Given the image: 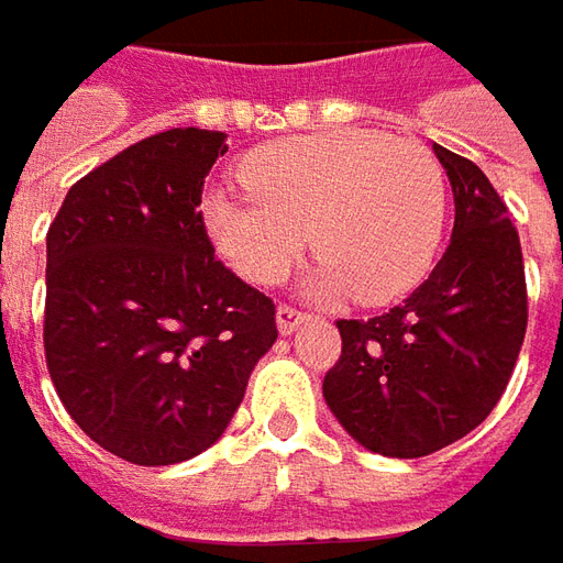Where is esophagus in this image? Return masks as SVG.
Masks as SVG:
<instances>
[{
	"instance_id": "esophagus-1",
	"label": "esophagus",
	"mask_w": 563,
	"mask_h": 563,
	"mask_svg": "<svg viewBox=\"0 0 563 563\" xmlns=\"http://www.w3.org/2000/svg\"><path fill=\"white\" fill-rule=\"evenodd\" d=\"M275 321H278V331L288 336V333L297 331L300 324H306V321H309V316H306V312H300V309H294V306L285 303V306H278V312H275Z\"/></svg>"
}]
</instances>
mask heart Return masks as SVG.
I'll list each match as a JSON object with an SVG mask.
<instances>
[{
    "label": "heart",
    "mask_w": 563,
    "mask_h": 563,
    "mask_svg": "<svg viewBox=\"0 0 563 563\" xmlns=\"http://www.w3.org/2000/svg\"><path fill=\"white\" fill-rule=\"evenodd\" d=\"M244 199L211 192L201 220L217 254L251 285H278L309 244L319 294L383 303L420 285L435 260L448 186L413 141L340 128L266 143L239 168Z\"/></svg>",
    "instance_id": "b5f03b06"
}]
</instances>
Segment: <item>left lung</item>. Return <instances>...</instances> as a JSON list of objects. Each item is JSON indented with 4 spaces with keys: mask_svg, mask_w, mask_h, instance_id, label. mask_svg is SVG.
I'll return each instance as SVG.
<instances>
[{
    "mask_svg": "<svg viewBox=\"0 0 563 563\" xmlns=\"http://www.w3.org/2000/svg\"><path fill=\"white\" fill-rule=\"evenodd\" d=\"M453 189V235L420 288L374 319H340L324 401L367 451L429 456L487 420L527 331L518 230L484 170L432 143Z\"/></svg>",
    "mask_w": 563,
    "mask_h": 563,
    "instance_id": "8db88e82",
    "label": "left lung"
}]
</instances>
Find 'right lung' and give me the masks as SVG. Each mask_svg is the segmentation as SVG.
Returning <instances> with one entry per match:
<instances>
[{
    "label": "right lung",
    "mask_w": 563,
    "mask_h": 563,
    "mask_svg": "<svg viewBox=\"0 0 563 563\" xmlns=\"http://www.w3.org/2000/svg\"><path fill=\"white\" fill-rule=\"evenodd\" d=\"M223 131L170 128L69 186L48 230L45 362L103 451L170 466L208 451L273 349L275 303L214 257L201 186Z\"/></svg>",
    "instance_id": "add662e5"
}]
</instances>
